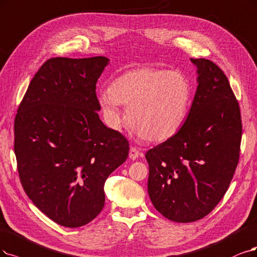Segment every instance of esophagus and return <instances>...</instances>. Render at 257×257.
<instances>
[{
    "label": "esophagus",
    "instance_id": "1",
    "mask_svg": "<svg viewBox=\"0 0 257 257\" xmlns=\"http://www.w3.org/2000/svg\"><path fill=\"white\" fill-rule=\"evenodd\" d=\"M140 156H143V154H142L141 151H139L137 147L131 146V147H130V150H129V158L132 159V160H136V159L139 158Z\"/></svg>",
    "mask_w": 257,
    "mask_h": 257
}]
</instances>
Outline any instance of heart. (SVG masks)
<instances>
[{
    "mask_svg": "<svg viewBox=\"0 0 257 257\" xmlns=\"http://www.w3.org/2000/svg\"><path fill=\"white\" fill-rule=\"evenodd\" d=\"M191 85L184 75L153 68L131 70L98 92V102L112 127L121 121L119 104L128 107L131 128L148 142L175 136L187 116Z\"/></svg>",
    "mask_w": 257,
    "mask_h": 257,
    "instance_id": "1",
    "label": "heart"
}]
</instances>
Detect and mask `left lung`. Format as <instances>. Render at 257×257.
<instances>
[{
  "label": "left lung",
  "mask_w": 257,
  "mask_h": 257,
  "mask_svg": "<svg viewBox=\"0 0 257 257\" xmlns=\"http://www.w3.org/2000/svg\"><path fill=\"white\" fill-rule=\"evenodd\" d=\"M198 87L183 126L149 149L148 194L157 211L176 222L210 214L226 193L239 161L238 101L223 71L199 58Z\"/></svg>",
  "instance_id": "left-lung-1"
}]
</instances>
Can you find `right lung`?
Here are the masks:
<instances>
[{
  "label": "right lung",
  "instance_id": "right-lung-1",
  "mask_svg": "<svg viewBox=\"0 0 257 257\" xmlns=\"http://www.w3.org/2000/svg\"><path fill=\"white\" fill-rule=\"evenodd\" d=\"M109 59L46 60L15 118L21 184L47 217L66 227L92 221L104 205L109 175L127 160L129 142L99 119L96 82Z\"/></svg>",
  "mask_w": 257,
  "mask_h": 257
}]
</instances>
